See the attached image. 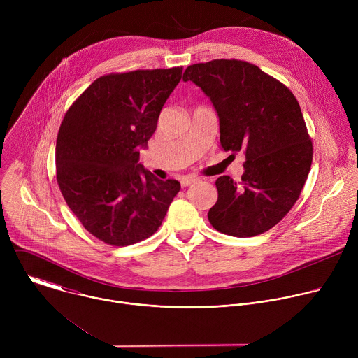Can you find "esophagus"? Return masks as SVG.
Here are the masks:
<instances>
[{"mask_svg": "<svg viewBox=\"0 0 358 358\" xmlns=\"http://www.w3.org/2000/svg\"><path fill=\"white\" fill-rule=\"evenodd\" d=\"M196 181H198L196 177H192V176L184 177V178H181V187L185 188V187H188V185H191V184H195Z\"/></svg>", "mask_w": 358, "mask_h": 358, "instance_id": "1", "label": "esophagus"}]
</instances>
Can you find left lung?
<instances>
[{"label":"left lung","instance_id":"left-lung-1","mask_svg":"<svg viewBox=\"0 0 358 358\" xmlns=\"http://www.w3.org/2000/svg\"><path fill=\"white\" fill-rule=\"evenodd\" d=\"M182 80L210 97L220 119L221 147L243 151L246 159L239 182L229 176L215 181L211 225L238 238L269 231L294 206L313 159L296 97L258 66L236 59L191 65Z\"/></svg>","mask_w":358,"mask_h":358}]
</instances>
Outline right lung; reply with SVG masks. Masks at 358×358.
<instances>
[{
    "label": "right lung",
    "mask_w": 358,
    "mask_h": 358,
    "mask_svg": "<svg viewBox=\"0 0 358 358\" xmlns=\"http://www.w3.org/2000/svg\"><path fill=\"white\" fill-rule=\"evenodd\" d=\"M182 68L96 79L66 112L57 138V180L68 207L97 239L127 246L155 234L181 185L140 163Z\"/></svg>",
    "instance_id": "add662e5"
}]
</instances>
